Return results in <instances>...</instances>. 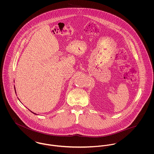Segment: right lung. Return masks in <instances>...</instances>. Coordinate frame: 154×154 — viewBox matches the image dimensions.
<instances>
[{
    "label": "right lung",
    "instance_id": "add662e5",
    "mask_svg": "<svg viewBox=\"0 0 154 154\" xmlns=\"http://www.w3.org/2000/svg\"><path fill=\"white\" fill-rule=\"evenodd\" d=\"M15 92H16V91H15ZM31 112H32V111H31ZM32 112V113H34V114H35V113H34V112Z\"/></svg>",
    "mask_w": 154,
    "mask_h": 154
}]
</instances>
